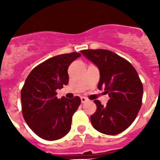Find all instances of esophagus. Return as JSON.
I'll use <instances>...</instances> for the list:
<instances>
[{"label": "esophagus", "instance_id": "esophagus-1", "mask_svg": "<svg viewBox=\"0 0 160 160\" xmlns=\"http://www.w3.org/2000/svg\"><path fill=\"white\" fill-rule=\"evenodd\" d=\"M80 100H81V103H82V104H84V103L87 102V101H88L87 98L84 97V96H82V97H80Z\"/></svg>", "mask_w": 160, "mask_h": 160}]
</instances>
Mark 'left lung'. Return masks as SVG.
<instances>
[{"instance_id":"8db88e82","label":"left lung","mask_w":160,"mask_h":160,"mask_svg":"<svg viewBox=\"0 0 160 160\" xmlns=\"http://www.w3.org/2000/svg\"><path fill=\"white\" fill-rule=\"evenodd\" d=\"M80 52L98 66V88H104L109 97L106 105L94 100L97 109L90 116L91 124L102 134H119L130 126L141 108L143 85L139 75L128 60L110 51L98 49Z\"/></svg>"}]
</instances>
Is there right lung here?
I'll return each mask as SVG.
<instances>
[{"instance_id":"obj_1","label":"right lung","mask_w":160,"mask_h":160,"mask_svg":"<svg viewBox=\"0 0 160 160\" xmlns=\"http://www.w3.org/2000/svg\"><path fill=\"white\" fill-rule=\"evenodd\" d=\"M80 54H63L45 60L34 68L21 89L24 119L41 139L56 140L69 133L80 98L58 99L56 90L69 82L68 67Z\"/></svg>"}]
</instances>
